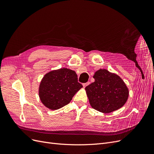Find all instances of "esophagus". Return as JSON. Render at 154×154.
Here are the masks:
<instances>
[{
    "label": "esophagus",
    "mask_w": 154,
    "mask_h": 154,
    "mask_svg": "<svg viewBox=\"0 0 154 154\" xmlns=\"http://www.w3.org/2000/svg\"><path fill=\"white\" fill-rule=\"evenodd\" d=\"M89 82H87V83H83V87H85L86 86H87L88 84H89Z\"/></svg>",
    "instance_id": "1"
}]
</instances>
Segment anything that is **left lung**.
<instances>
[{
	"label": "left lung",
	"mask_w": 154,
	"mask_h": 154,
	"mask_svg": "<svg viewBox=\"0 0 154 154\" xmlns=\"http://www.w3.org/2000/svg\"><path fill=\"white\" fill-rule=\"evenodd\" d=\"M94 82L85 87L90 105L103 113H110L122 107L127 102L129 92L118 75L106 69H100L94 75Z\"/></svg>",
	"instance_id": "1"
}]
</instances>
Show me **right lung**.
I'll return each mask as SVG.
<instances>
[{
  "mask_svg": "<svg viewBox=\"0 0 154 154\" xmlns=\"http://www.w3.org/2000/svg\"><path fill=\"white\" fill-rule=\"evenodd\" d=\"M82 87L75 71L62 68L45 74L40 83L38 94L44 105L54 110L69 103Z\"/></svg>",
  "mask_w": 154,
  "mask_h": 154,
  "instance_id": "obj_1",
  "label": "right lung"
}]
</instances>
